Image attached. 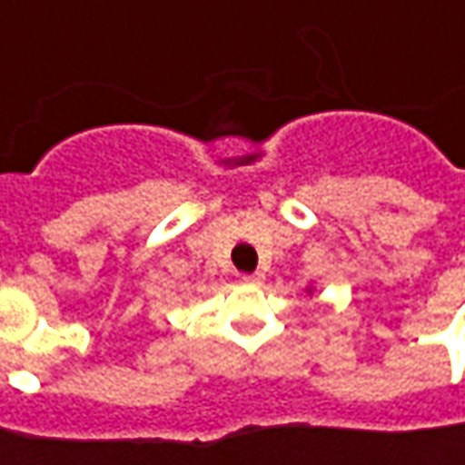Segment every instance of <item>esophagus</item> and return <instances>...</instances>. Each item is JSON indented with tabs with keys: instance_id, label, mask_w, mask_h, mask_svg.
Listing matches in <instances>:
<instances>
[{
	"instance_id": "esophagus-1",
	"label": "esophagus",
	"mask_w": 465,
	"mask_h": 465,
	"mask_svg": "<svg viewBox=\"0 0 465 465\" xmlns=\"http://www.w3.org/2000/svg\"><path fill=\"white\" fill-rule=\"evenodd\" d=\"M263 278H265V275L261 273V271H255V273L242 275V281H245V283H252V286H261V283H263Z\"/></svg>"
}]
</instances>
